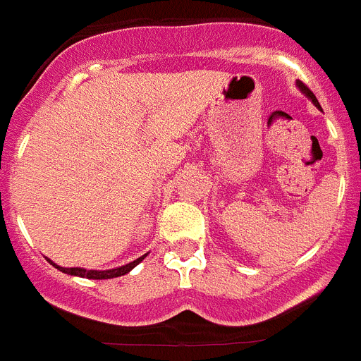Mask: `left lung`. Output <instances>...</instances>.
<instances>
[{"label": "left lung", "instance_id": "1", "mask_svg": "<svg viewBox=\"0 0 361 361\" xmlns=\"http://www.w3.org/2000/svg\"><path fill=\"white\" fill-rule=\"evenodd\" d=\"M296 85H298V88H300V90L304 92V94H305V95H307V97H309V99H311L312 103H314V104H317V106H318V108H320V103H318V101H317V97H314V94H312V92H311V90H309V88H307V86H305V85H304V82H302V81H298V82H296Z\"/></svg>", "mask_w": 361, "mask_h": 361}]
</instances>
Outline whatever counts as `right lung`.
I'll return each instance as SVG.
<instances>
[{
	"mask_svg": "<svg viewBox=\"0 0 361 361\" xmlns=\"http://www.w3.org/2000/svg\"><path fill=\"white\" fill-rule=\"evenodd\" d=\"M148 255V253H146ZM146 255H142V257H139L137 260H133V262L126 264V266H121V267H116V269H106V271H97V269H82V267H61L57 266V264H54L52 260H49L50 264H52L56 269L63 271V273H66V275H73V276H81V279H92V280H106V279H116V276H123L126 275V273H130V271L133 269V267L137 266V264L141 262V260H145Z\"/></svg>",
	"mask_w": 361,
	"mask_h": 361,
	"instance_id": "right-lung-1",
	"label": "right lung"
}]
</instances>
